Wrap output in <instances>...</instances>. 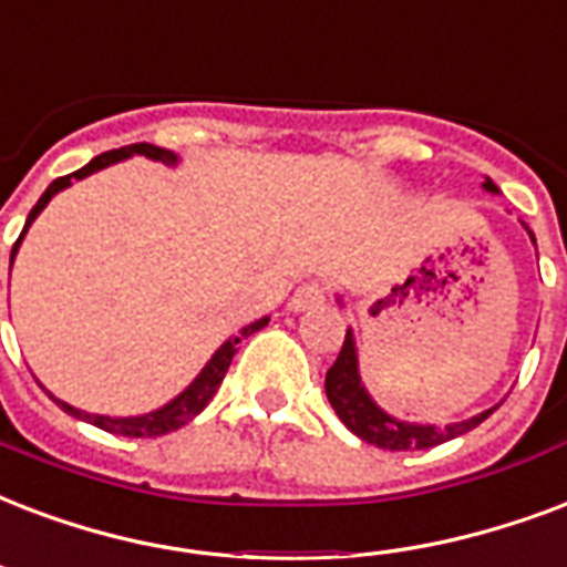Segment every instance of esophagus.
Segmentation results:
<instances>
[{
  "instance_id": "esophagus-1",
  "label": "esophagus",
  "mask_w": 567,
  "mask_h": 567,
  "mask_svg": "<svg viewBox=\"0 0 567 567\" xmlns=\"http://www.w3.org/2000/svg\"><path fill=\"white\" fill-rule=\"evenodd\" d=\"M327 302V288L321 282H306L300 285L291 297L293 312H306V309H318Z\"/></svg>"
}]
</instances>
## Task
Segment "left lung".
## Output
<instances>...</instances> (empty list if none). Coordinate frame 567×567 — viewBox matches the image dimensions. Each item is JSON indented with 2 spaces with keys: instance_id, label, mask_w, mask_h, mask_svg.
Returning a JSON list of instances; mask_svg holds the SVG:
<instances>
[{
  "instance_id": "8db88e82",
  "label": "left lung",
  "mask_w": 567,
  "mask_h": 567,
  "mask_svg": "<svg viewBox=\"0 0 567 567\" xmlns=\"http://www.w3.org/2000/svg\"><path fill=\"white\" fill-rule=\"evenodd\" d=\"M482 187L487 193H496V184L491 178H485ZM524 228L529 231V226L524 223ZM533 237V231H529ZM535 244V237H533ZM327 399H330L336 416L348 425V431H353L357 437L371 443L378 449H389V452H408V449H431L446 443V440H455L466 431H473L475 425H482L494 410H485L473 419H464V422H452V425H416V422H401V419L389 416L386 410H380L374 404V399L369 395V389L362 386L360 378V362H357V341H353V332H344V344H341L339 357L332 362V369L327 371Z\"/></svg>"
}]
</instances>
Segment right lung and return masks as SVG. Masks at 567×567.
I'll list each match as a JSON object with an SVG mask.
<instances>
[{"label":"right lung","mask_w":567,"mask_h":567,"mask_svg":"<svg viewBox=\"0 0 567 567\" xmlns=\"http://www.w3.org/2000/svg\"><path fill=\"white\" fill-rule=\"evenodd\" d=\"M133 154L159 159V163H166V166H175V163H178V154H172V151H166V148H157V145H148V142H140V145H124V148L106 151V154L94 157L92 163H85V166L76 168V172H71V175L55 178L53 184L47 187V193L38 198V205L32 207L29 219H25L23 235L17 237L14 249H11V265H14V255H17V249H20V240H23L25 231H29V226L34 223V216L41 214L43 207L50 205V198H53L55 193H62L64 187H71L73 181L89 178V175H94V172H101V168L112 166V163H118V159L133 157ZM267 321H270V318H258V321L249 323V327H244V330L237 332L235 339L223 341V348H219V351H216L214 357L207 360L205 369L198 371L196 380H193V383H189V386L181 392L178 399H172L159 410H151V413H145V416H97V413H85V410L71 408L68 401H59L55 395H50V399H53L55 404L64 410V413H71V416H76V419H85V422H92V425L103 427V431H110V434H121V437H163V434H168V431H178L181 425H187L189 419L198 416V413L207 408V401L214 399L216 389H219V383H223V378H226L228 365H231V357L237 353V344H240L246 336H252V332H258L261 327H267Z\"/></svg>","instance_id":"right-lung-1"}]
</instances>
